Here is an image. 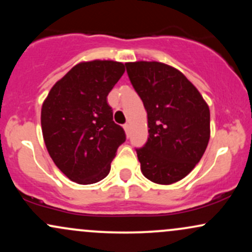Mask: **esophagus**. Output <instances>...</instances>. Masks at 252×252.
I'll list each match as a JSON object with an SVG mask.
<instances>
[{
	"label": "esophagus",
	"mask_w": 252,
	"mask_h": 252,
	"mask_svg": "<svg viewBox=\"0 0 252 252\" xmlns=\"http://www.w3.org/2000/svg\"><path fill=\"white\" fill-rule=\"evenodd\" d=\"M123 128H124V131H126V136H129V124H124Z\"/></svg>",
	"instance_id": "34e87169"
}]
</instances>
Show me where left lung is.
<instances>
[{"instance_id":"left-lung-1","label":"left lung","mask_w":252,"mask_h":252,"mask_svg":"<svg viewBox=\"0 0 252 252\" xmlns=\"http://www.w3.org/2000/svg\"><path fill=\"white\" fill-rule=\"evenodd\" d=\"M126 66L148 117V141L136 149L141 172L158 185L180 181L192 172L209 144V105L173 66L158 62Z\"/></svg>"}]
</instances>
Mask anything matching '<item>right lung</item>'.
Here are the masks:
<instances>
[{
	"instance_id": "add662e5",
	"label": "right lung",
	"mask_w": 252,
	"mask_h": 252,
	"mask_svg": "<svg viewBox=\"0 0 252 252\" xmlns=\"http://www.w3.org/2000/svg\"><path fill=\"white\" fill-rule=\"evenodd\" d=\"M124 71V63L114 60L82 62L52 86L43 100L46 148L58 168L77 184L103 180L126 141L106 100Z\"/></svg>"
}]
</instances>
